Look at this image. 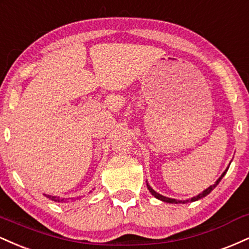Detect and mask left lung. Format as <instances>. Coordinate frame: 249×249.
I'll return each instance as SVG.
<instances>
[{
	"label": "left lung",
	"mask_w": 249,
	"mask_h": 249,
	"mask_svg": "<svg viewBox=\"0 0 249 249\" xmlns=\"http://www.w3.org/2000/svg\"><path fill=\"white\" fill-rule=\"evenodd\" d=\"M226 171H227V169H226ZM226 171L224 172L223 175H221L220 176V178H219V179L217 180V182H215L214 184H213V185H211L210 186L209 189H206L205 191H203L201 192V194H199L198 196H196V197H194V198H191V199L190 200H176V199H172V198H168V197H164V196H162V195H160V194H157L156 191H155V190H153V188H150V185H149V184L147 183V186H148V189H149V191L151 192V195L153 196H155V197L157 198V199H160V200H163V201H166V203H172V204H179V203H183V204H185V203H188V201H196V200H198V199H201V198H204L205 197V196H207L210 194V192L212 191L213 189L215 188V186L218 185L219 184V182H220L221 180V178H223L224 176H225V174H226Z\"/></svg>",
	"instance_id": "obj_1"
}]
</instances>
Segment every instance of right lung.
<instances>
[{
    "instance_id": "1",
    "label": "right lung",
    "mask_w": 249,
    "mask_h": 249,
    "mask_svg": "<svg viewBox=\"0 0 249 249\" xmlns=\"http://www.w3.org/2000/svg\"><path fill=\"white\" fill-rule=\"evenodd\" d=\"M46 197L50 198V199H51V200H54V201H60V203H63V201L65 200V199H64V198H63V199H60L59 197H54V196H46Z\"/></svg>"
}]
</instances>
